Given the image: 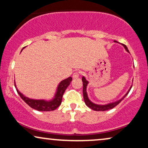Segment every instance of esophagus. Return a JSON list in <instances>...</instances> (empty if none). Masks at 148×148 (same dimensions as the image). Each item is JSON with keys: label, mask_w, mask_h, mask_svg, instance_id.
Instances as JSON below:
<instances>
[{"label": "esophagus", "mask_w": 148, "mask_h": 148, "mask_svg": "<svg viewBox=\"0 0 148 148\" xmlns=\"http://www.w3.org/2000/svg\"><path fill=\"white\" fill-rule=\"evenodd\" d=\"M79 75H80V72H79V71L75 72L73 75V79L77 78V77H79Z\"/></svg>", "instance_id": "obj_1"}]
</instances>
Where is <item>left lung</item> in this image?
I'll list each match as a JSON object with an SVG mask.
<instances>
[{
	"instance_id": "1",
	"label": "left lung",
	"mask_w": 148,
	"mask_h": 148,
	"mask_svg": "<svg viewBox=\"0 0 148 148\" xmlns=\"http://www.w3.org/2000/svg\"><path fill=\"white\" fill-rule=\"evenodd\" d=\"M114 42H117L116 41H115L114 40ZM122 45L124 46V48H125V50H127V52H129L128 48L124 44H122ZM82 82H83V94H84V102L86 103V104L88 106L89 108H90L91 109H92V110H96V111H105V110H110V109H112L115 107L116 106H117L119 103H120L121 101H122L123 99L125 98V96H127V94H129V91L131 90V88H132V86L130 87V88H129V90H128V92H127L126 94L122 98L120 99L119 100H117L116 102H112V103H109V104H104V105H100V104H95V103L92 102V101H91L90 99H89L88 96V93H87V86H88V81L86 80V79L84 77H82Z\"/></svg>"
}]
</instances>
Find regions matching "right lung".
<instances>
[{"label": "right lung", "mask_w": 148, "mask_h": 148, "mask_svg": "<svg viewBox=\"0 0 148 148\" xmlns=\"http://www.w3.org/2000/svg\"><path fill=\"white\" fill-rule=\"evenodd\" d=\"M72 81V77H69L61 81L60 84H58L56 90V94L54 95V97L50 100H35V99H31L27 98L22 94L21 92L18 90L15 85V86L17 90L18 94L22 98L24 102L26 104L29 105L31 108L37 110L38 111H52L55 110L60 106L62 102V96H63L64 91L67 88V87L69 86Z\"/></svg>", "instance_id": "obj_1"}]
</instances>
